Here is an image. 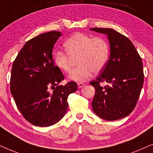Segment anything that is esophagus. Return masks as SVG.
Instances as JSON below:
<instances>
[{
	"label": "esophagus",
	"instance_id": "obj_1",
	"mask_svg": "<svg viewBox=\"0 0 153 153\" xmlns=\"http://www.w3.org/2000/svg\"><path fill=\"white\" fill-rule=\"evenodd\" d=\"M85 84L84 83H82V82H78V88H82V87H83L85 86Z\"/></svg>",
	"mask_w": 153,
	"mask_h": 153
}]
</instances>
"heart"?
Listing matches in <instances>:
<instances>
[{
  "instance_id": "1",
  "label": "heart",
  "mask_w": 153,
  "mask_h": 153,
  "mask_svg": "<svg viewBox=\"0 0 153 153\" xmlns=\"http://www.w3.org/2000/svg\"><path fill=\"white\" fill-rule=\"evenodd\" d=\"M65 52L55 51L53 60L55 66L63 72L70 71L72 59L77 58L78 66L73 69L68 78L76 82H82L90 78L94 71L99 73L106 65L110 56V47L105 39L100 37L75 33L64 44Z\"/></svg>"
}]
</instances>
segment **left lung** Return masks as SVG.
Listing matches in <instances>:
<instances>
[{
  "mask_svg": "<svg viewBox=\"0 0 153 153\" xmlns=\"http://www.w3.org/2000/svg\"><path fill=\"white\" fill-rule=\"evenodd\" d=\"M90 30L108 36L111 55L101 73L90 82L95 88L91 102L99 117L113 121L125 117L135 108L143 85L141 58L129 38L112 28ZM101 82L109 84L104 88Z\"/></svg>",
  "mask_w": 153,
  "mask_h": 153,
  "instance_id": "8db88e82",
  "label": "left lung"
}]
</instances>
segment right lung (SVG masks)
Returning <instances> with one entry per match:
<instances>
[{"instance_id":"1","label":"right lung","mask_w":153,"mask_h":153,"mask_svg":"<svg viewBox=\"0 0 153 153\" xmlns=\"http://www.w3.org/2000/svg\"><path fill=\"white\" fill-rule=\"evenodd\" d=\"M61 36L52 30L29 40L12 67L10 91L16 105L26 120L38 127L58 123L66 113L68 95L78 89L73 81L59 85L64 75L54 66L52 50Z\"/></svg>"}]
</instances>
